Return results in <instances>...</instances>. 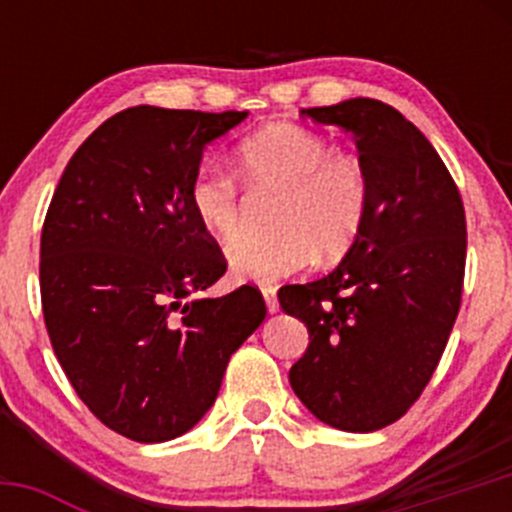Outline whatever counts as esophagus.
I'll return each instance as SVG.
<instances>
[{"label":"esophagus","mask_w":512,"mask_h":512,"mask_svg":"<svg viewBox=\"0 0 512 512\" xmlns=\"http://www.w3.org/2000/svg\"><path fill=\"white\" fill-rule=\"evenodd\" d=\"M262 297H265L267 312L275 314L280 309V302H277V289L275 287H262Z\"/></svg>","instance_id":"1"}]
</instances>
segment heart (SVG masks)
Returning <instances> with one entry per match:
<instances>
[{"label":"heart","instance_id":"1","mask_svg":"<svg viewBox=\"0 0 512 512\" xmlns=\"http://www.w3.org/2000/svg\"><path fill=\"white\" fill-rule=\"evenodd\" d=\"M237 175L247 185L280 190L272 237H242L225 252L237 282H272L312 265L314 257L339 260L361 235L369 215L371 180L364 160L309 128L272 123L237 146ZM200 230L218 240L237 232V190L227 175L200 173L188 188Z\"/></svg>","mask_w":512,"mask_h":512}]
</instances>
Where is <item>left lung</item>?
Here are the masks:
<instances>
[{"label":"left lung","mask_w":512,"mask_h":512,"mask_svg":"<svg viewBox=\"0 0 512 512\" xmlns=\"http://www.w3.org/2000/svg\"><path fill=\"white\" fill-rule=\"evenodd\" d=\"M302 116L352 133L371 200L337 270L277 294L309 332L289 384L319 421L379 431L414 406L451 337L466 272L463 200L436 148L389 103L349 98Z\"/></svg>","instance_id":"1"}]
</instances>
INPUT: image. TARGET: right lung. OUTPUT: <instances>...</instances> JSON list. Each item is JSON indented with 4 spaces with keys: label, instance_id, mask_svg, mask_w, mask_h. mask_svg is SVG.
Here are the masks:
<instances>
[{
    "label": "right lung",
    "instance_id": "add662e5",
    "mask_svg": "<svg viewBox=\"0 0 512 512\" xmlns=\"http://www.w3.org/2000/svg\"><path fill=\"white\" fill-rule=\"evenodd\" d=\"M247 111L133 106L86 138L41 230V307L61 369L103 426L160 443L215 404L230 356L265 319L255 287L193 299L225 275L188 188Z\"/></svg>",
    "mask_w": 512,
    "mask_h": 512
}]
</instances>
